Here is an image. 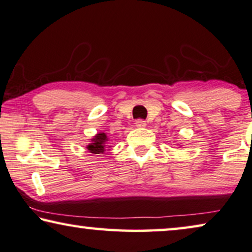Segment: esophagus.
I'll list each match as a JSON object with an SVG mask.
<instances>
[{
    "label": "esophagus",
    "mask_w": 252,
    "mask_h": 252,
    "mask_svg": "<svg viewBox=\"0 0 252 252\" xmlns=\"http://www.w3.org/2000/svg\"><path fill=\"white\" fill-rule=\"evenodd\" d=\"M134 125H136V126L139 127V129H144V127L147 126L146 125V121H144V120H137Z\"/></svg>",
    "instance_id": "esophagus-1"
}]
</instances>
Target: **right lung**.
<instances>
[{
    "mask_svg": "<svg viewBox=\"0 0 252 252\" xmlns=\"http://www.w3.org/2000/svg\"><path fill=\"white\" fill-rule=\"evenodd\" d=\"M108 137L105 132H98L90 139V144L87 145V148L90 153L94 154H104L106 148H110L111 146L107 147Z\"/></svg>",
    "mask_w": 252,
    "mask_h": 252,
    "instance_id": "add662e5",
    "label": "right lung"
}]
</instances>
